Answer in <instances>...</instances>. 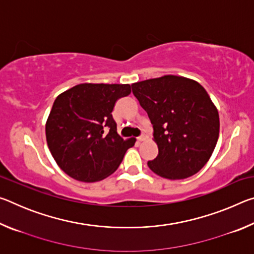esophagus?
Listing matches in <instances>:
<instances>
[{
  "label": "esophagus",
  "mask_w": 254,
  "mask_h": 254,
  "mask_svg": "<svg viewBox=\"0 0 254 254\" xmlns=\"http://www.w3.org/2000/svg\"><path fill=\"white\" fill-rule=\"evenodd\" d=\"M145 139L144 135H140L139 137H137V142H141V141H143Z\"/></svg>",
  "instance_id": "obj_1"
}]
</instances>
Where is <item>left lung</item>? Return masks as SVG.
Segmentation results:
<instances>
[{
    "mask_svg": "<svg viewBox=\"0 0 254 254\" xmlns=\"http://www.w3.org/2000/svg\"><path fill=\"white\" fill-rule=\"evenodd\" d=\"M132 93L148 113L158 144V156L148 161L149 168L171 180L198 173L220 133L218 112L203 86L167 75L132 84Z\"/></svg>",
    "mask_w": 254,
    "mask_h": 254,
    "instance_id": "8db88e82",
    "label": "left lung"
}]
</instances>
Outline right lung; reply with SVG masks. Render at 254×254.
I'll return each mask as SVG.
<instances>
[{"label":"right lung","instance_id":"right-lung-1","mask_svg":"<svg viewBox=\"0 0 254 254\" xmlns=\"http://www.w3.org/2000/svg\"><path fill=\"white\" fill-rule=\"evenodd\" d=\"M130 93L128 84H79L56 98L46 136L60 169L79 182L93 183L119 168L135 140L118 134L112 111Z\"/></svg>","mask_w":254,"mask_h":254}]
</instances>
